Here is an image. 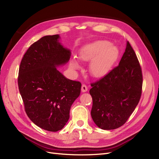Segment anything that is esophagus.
<instances>
[{"label":"esophagus","mask_w":159,"mask_h":159,"mask_svg":"<svg viewBox=\"0 0 159 159\" xmlns=\"http://www.w3.org/2000/svg\"><path fill=\"white\" fill-rule=\"evenodd\" d=\"M88 91V87L87 85H86L85 84H82V85H81V91L82 92H85V91Z\"/></svg>","instance_id":"esophagus-1"}]
</instances>
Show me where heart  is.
Wrapping results in <instances>:
<instances>
[{"mask_svg": "<svg viewBox=\"0 0 159 159\" xmlns=\"http://www.w3.org/2000/svg\"><path fill=\"white\" fill-rule=\"evenodd\" d=\"M119 50L107 40H98L90 43L81 48L79 57L84 61H91L89 71L91 75L101 78L106 75L117 60ZM72 69H78L80 65L78 61L73 58L70 61Z\"/></svg>", "mask_w": 159, "mask_h": 159, "instance_id": "1", "label": "heart"}]
</instances>
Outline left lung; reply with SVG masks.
Listing matches in <instances>:
<instances>
[{
  "label": "left lung",
  "mask_w": 159,
  "mask_h": 159,
  "mask_svg": "<svg viewBox=\"0 0 159 159\" xmlns=\"http://www.w3.org/2000/svg\"><path fill=\"white\" fill-rule=\"evenodd\" d=\"M91 86V115L96 125L104 130L121 127L138 105L143 87L141 67L129 42L119 66Z\"/></svg>",
  "instance_id": "8db88e82"
}]
</instances>
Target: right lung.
<instances>
[{
    "label": "right lung",
    "instance_id": "1",
    "mask_svg": "<svg viewBox=\"0 0 159 159\" xmlns=\"http://www.w3.org/2000/svg\"><path fill=\"white\" fill-rule=\"evenodd\" d=\"M59 38L45 36L32 44L21 60L18 77L28 117L52 132L60 131L68 122L81 87L80 81L66 78L56 68L67 63L71 55L58 42Z\"/></svg>",
    "mask_w": 159,
    "mask_h": 159
}]
</instances>
